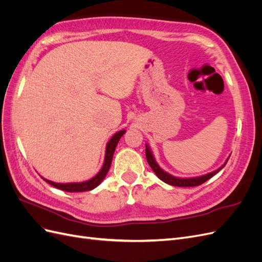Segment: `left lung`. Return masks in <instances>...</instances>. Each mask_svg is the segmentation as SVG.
<instances>
[{"label": "left lung", "mask_w": 262, "mask_h": 262, "mask_svg": "<svg viewBox=\"0 0 262 262\" xmlns=\"http://www.w3.org/2000/svg\"><path fill=\"white\" fill-rule=\"evenodd\" d=\"M145 154H146L147 163L150 166V168H152L153 171L156 173V176L160 178L161 180H163L164 182H166V184L171 185V186H176V187H195V186H200V185L203 184V182H205L207 180H209L211 177H213L214 175H216V173L222 168L224 167V166L227 163V161H228L227 160L224 163V165L222 166V167H220L219 169L214 170L212 172H209V173H207V175H204V176L193 177V178H178V177H173L172 175H170V173H168V172H166L165 170H163L160 167V166H158V164L156 163L155 158H154L152 152H150V149H149L147 144L145 145Z\"/></svg>", "instance_id": "left-lung-1"}]
</instances>
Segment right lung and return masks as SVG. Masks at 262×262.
Listing matches in <instances>:
<instances>
[{
    "label": "right lung",
    "instance_id": "right-lung-1",
    "mask_svg": "<svg viewBox=\"0 0 262 262\" xmlns=\"http://www.w3.org/2000/svg\"><path fill=\"white\" fill-rule=\"evenodd\" d=\"M124 132H125V130L119 131L115 134L112 139H110V141L108 142L107 146H106V155H105L104 165H102V167L97 175L93 177L92 179L87 180V181H83V182H70V184H58V182H53V181H50L46 178H42V179L48 182L49 185L58 188L60 190H63V191H68V192L90 191V190H93L94 188H96L106 177L107 172L110 168V165H112V162H113V156L115 153L116 146L118 144L119 140H120L121 137L124 134Z\"/></svg>",
    "mask_w": 262,
    "mask_h": 262
}]
</instances>
